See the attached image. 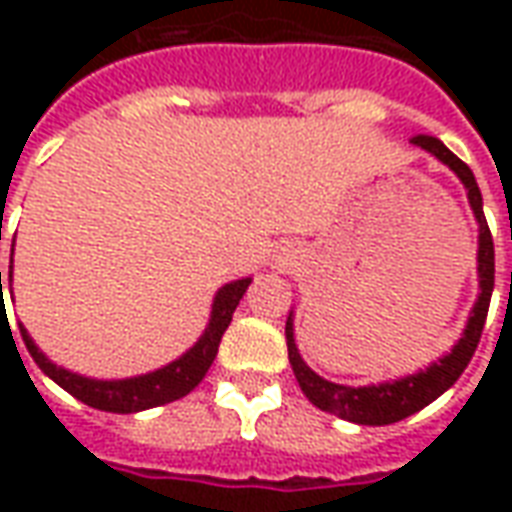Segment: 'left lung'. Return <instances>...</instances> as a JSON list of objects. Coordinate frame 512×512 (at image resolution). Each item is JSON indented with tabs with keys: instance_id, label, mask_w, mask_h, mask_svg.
Masks as SVG:
<instances>
[{
	"instance_id": "left-lung-1",
	"label": "left lung",
	"mask_w": 512,
	"mask_h": 512,
	"mask_svg": "<svg viewBox=\"0 0 512 512\" xmlns=\"http://www.w3.org/2000/svg\"><path fill=\"white\" fill-rule=\"evenodd\" d=\"M411 142L422 147V150H428L430 156L439 158L441 164H447L461 178L463 186H466V197H469V205H472L474 219L480 224V246H477L480 296H477L472 312H469V321H466L461 340L452 345L450 354L441 356L439 362H433V365L419 370L414 376L386 381V384L378 386L332 384V381L318 376L315 370H310L307 362L301 359L296 340H293V318H288V323H285L288 359L290 365H293V373H296L301 392L310 397L312 406H318L321 411H329L334 417L356 422V425H392V422H400V419L417 414L428 403H433L436 397L444 395L461 378L466 365L472 362L474 348L480 343L485 318H488L491 293H494V238H491V230H488V222H485L483 197H480V189H477V180H474L472 169L466 167L452 150H447V145L441 139H436V136L419 134Z\"/></svg>"
}]
</instances>
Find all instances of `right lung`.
Segmentation results:
<instances>
[{
  "mask_svg": "<svg viewBox=\"0 0 512 512\" xmlns=\"http://www.w3.org/2000/svg\"><path fill=\"white\" fill-rule=\"evenodd\" d=\"M13 263V260H10ZM10 279H13V266H10ZM252 279H235L227 282L224 288H219L216 299H213L211 310V323L208 329L202 332V337L189 348L186 354L169 362L161 370H153L147 376L136 378H123V381H98V378H84L79 373H71L65 367H57L49 362V356L40 351L38 345L32 343V337L27 329L21 326V337L27 351L35 359V365L46 373V376L60 384L65 392H71L76 400H82L87 406L101 408V411H112V414H134V411H145V408L164 406L172 403L178 397H186L200 384L208 367L213 365V359L219 354V343H222V334L227 332V326L233 321V312L238 307V301L244 299L246 288H249ZM13 293V290H10ZM0 299H2V271H0ZM5 318V312H2Z\"/></svg>",
  "mask_w": 512,
  "mask_h": 512,
  "instance_id": "add662e5",
  "label": "right lung"
}]
</instances>
